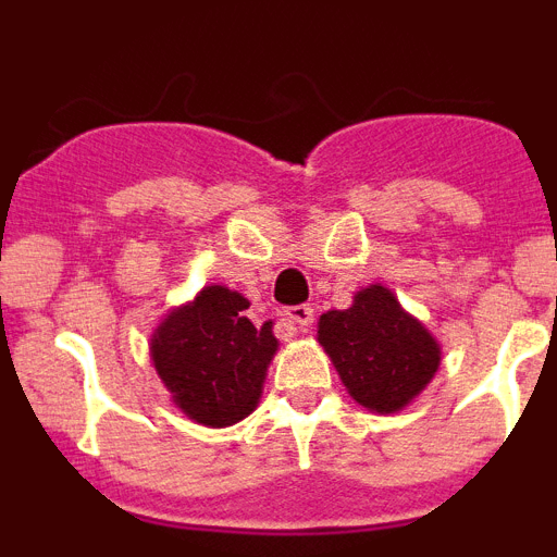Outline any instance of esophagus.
<instances>
[{"label":"esophagus","instance_id":"34e87169","mask_svg":"<svg viewBox=\"0 0 557 557\" xmlns=\"http://www.w3.org/2000/svg\"><path fill=\"white\" fill-rule=\"evenodd\" d=\"M284 314H287V321L295 323L298 329H309V326H312V321H314V309L309 307V304H298V307H289Z\"/></svg>","mask_w":557,"mask_h":557}]
</instances>
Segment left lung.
Segmentation results:
<instances>
[{
	"instance_id": "1",
	"label": "left lung",
	"mask_w": 557,
	"mask_h": 557,
	"mask_svg": "<svg viewBox=\"0 0 557 557\" xmlns=\"http://www.w3.org/2000/svg\"><path fill=\"white\" fill-rule=\"evenodd\" d=\"M318 343L354 401L376 412L410 405L441 366L437 339L382 284L359 289L348 309L321 314Z\"/></svg>"
}]
</instances>
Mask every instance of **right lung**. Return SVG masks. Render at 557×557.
I'll return each mask as SVG.
<instances>
[{
	"instance_id": "1",
	"label": "right lung",
	"mask_w": 557,
	"mask_h": 557,
	"mask_svg": "<svg viewBox=\"0 0 557 557\" xmlns=\"http://www.w3.org/2000/svg\"><path fill=\"white\" fill-rule=\"evenodd\" d=\"M248 298L211 284L152 332L150 357L172 401L203 426H231L256 410L278 339L245 318Z\"/></svg>"
}]
</instances>
